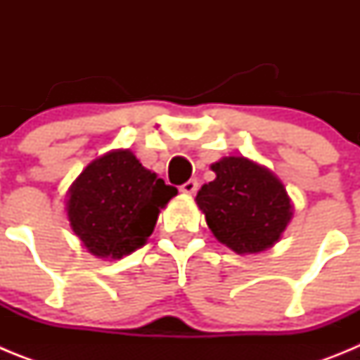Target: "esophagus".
<instances>
[{
    "label": "esophagus",
    "mask_w": 360,
    "mask_h": 360,
    "mask_svg": "<svg viewBox=\"0 0 360 360\" xmlns=\"http://www.w3.org/2000/svg\"><path fill=\"white\" fill-rule=\"evenodd\" d=\"M180 191H182L184 195H195L196 191H198V182L196 180H187L184 186H180Z\"/></svg>",
    "instance_id": "1"
}]
</instances>
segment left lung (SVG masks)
<instances>
[{
    "instance_id": "1",
    "label": "left lung",
    "mask_w": 360,
    "mask_h": 360,
    "mask_svg": "<svg viewBox=\"0 0 360 360\" xmlns=\"http://www.w3.org/2000/svg\"><path fill=\"white\" fill-rule=\"evenodd\" d=\"M212 182L196 195L209 229L238 254L262 252L279 240L292 218V202L274 174L243 157L211 165Z\"/></svg>"
}]
</instances>
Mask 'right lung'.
Instances as JSON below:
<instances>
[{"instance_id":"1","label":"right lung","mask_w":360,"mask_h":360,"mask_svg":"<svg viewBox=\"0 0 360 360\" xmlns=\"http://www.w3.org/2000/svg\"><path fill=\"white\" fill-rule=\"evenodd\" d=\"M178 191L120 149L91 162L70 187L68 219L98 257L133 252L151 236L158 212Z\"/></svg>"}]
</instances>
